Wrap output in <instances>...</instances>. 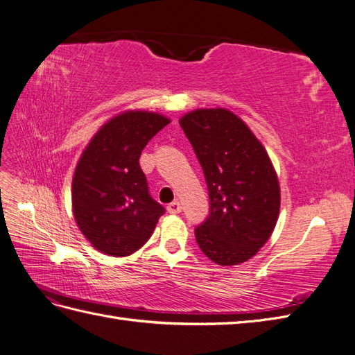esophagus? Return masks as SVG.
<instances>
[{"instance_id":"obj_1","label":"esophagus","mask_w":355,"mask_h":355,"mask_svg":"<svg viewBox=\"0 0 355 355\" xmlns=\"http://www.w3.org/2000/svg\"><path fill=\"white\" fill-rule=\"evenodd\" d=\"M167 211H168V213H171V214H178V213H180V211H182V206H180V202H179V201H173V202H170L168 206H167Z\"/></svg>"}]
</instances>
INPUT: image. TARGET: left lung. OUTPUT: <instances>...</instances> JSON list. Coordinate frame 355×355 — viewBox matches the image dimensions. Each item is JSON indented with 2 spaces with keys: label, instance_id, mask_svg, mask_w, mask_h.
<instances>
[{
  "label": "left lung",
  "instance_id": "1",
  "mask_svg": "<svg viewBox=\"0 0 355 355\" xmlns=\"http://www.w3.org/2000/svg\"><path fill=\"white\" fill-rule=\"evenodd\" d=\"M180 127L200 161L210 211L196 228L201 252L218 265L250 259L271 237L280 213V185L265 148L228 110H197Z\"/></svg>",
  "mask_w": 355,
  "mask_h": 355
}]
</instances>
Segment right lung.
I'll return each mask as SVG.
<instances>
[{
    "instance_id": "obj_1",
    "label": "right lung",
    "mask_w": 355,
    "mask_h": 355,
    "mask_svg": "<svg viewBox=\"0 0 355 355\" xmlns=\"http://www.w3.org/2000/svg\"><path fill=\"white\" fill-rule=\"evenodd\" d=\"M168 123L155 112H123L84 149L72 179V210L84 237L99 252L118 257L135 253L164 214L149 194L139 158Z\"/></svg>"
}]
</instances>
